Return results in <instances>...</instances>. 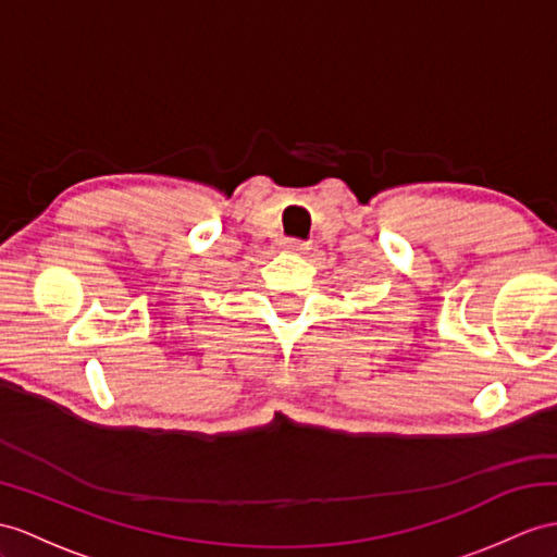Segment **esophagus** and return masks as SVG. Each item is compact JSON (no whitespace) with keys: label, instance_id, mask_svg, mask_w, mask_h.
Returning <instances> with one entry per match:
<instances>
[{"label":"esophagus","instance_id":"esophagus-1","mask_svg":"<svg viewBox=\"0 0 557 557\" xmlns=\"http://www.w3.org/2000/svg\"><path fill=\"white\" fill-rule=\"evenodd\" d=\"M286 252H293V255H307L309 252V246L302 240H286Z\"/></svg>","mask_w":557,"mask_h":557}]
</instances>
